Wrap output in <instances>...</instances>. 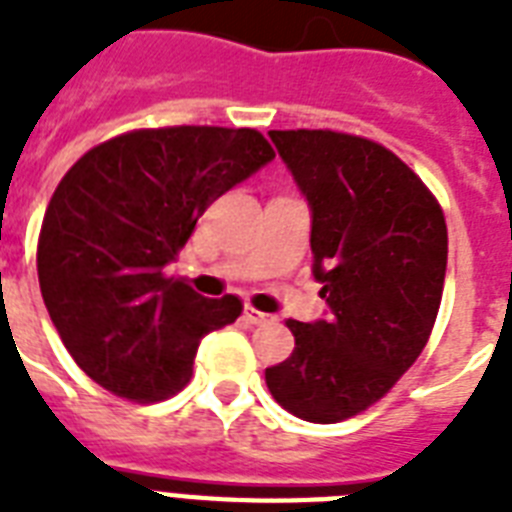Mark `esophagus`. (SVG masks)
<instances>
[{"label":"esophagus","mask_w":512,"mask_h":512,"mask_svg":"<svg viewBox=\"0 0 512 512\" xmlns=\"http://www.w3.org/2000/svg\"><path fill=\"white\" fill-rule=\"evenodd\" d=\"M244 321H247V324H265V321H271V316L263 311H257L252 305H247V308H244Z\"/></svg>","instance_id":"34e87169"}]
</instances>
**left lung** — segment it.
Returning a JSON list of instances; mask_svg holds the SVG:
<instances>
[{
	"mask_svg": "<svg viewBox=\"0 0 512 512\" xmlns=\"http://www.w3.org/2000/svg\"><path fill=\"white\" fill-rule=\"evenodd\" d=\"M311 207L313 276L329 319H289L295 350L265 369L271 396L308 422L348 420L417 361L446 276L436 196L393 151L332 130H271Z\"/></svg>",
	"mask_w": 512,
	"mask_h": 512,
	"instance_id": "1",
	"label": "left lung"
}]
</instances>
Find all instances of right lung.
Listing matches in <instances>:
<instances>
[{"mask_svg":"<svg viewBox=\"0 0 512 512\" xmlns=\"http://www.w3.org/2000/svg\"><path fill=\"white\" fill-rule=\"evenodd\" d=\"M241 127L135 130L90 148L44 212L36 271L60 340L87 377L151 404L191 380L201 337L241 300H209L167 276L204 209L273 159Z\"/></svg>","mask_w":512,"mask_h":512,"instance_id":"add662e5","label":"right lung"}]
</instances>
